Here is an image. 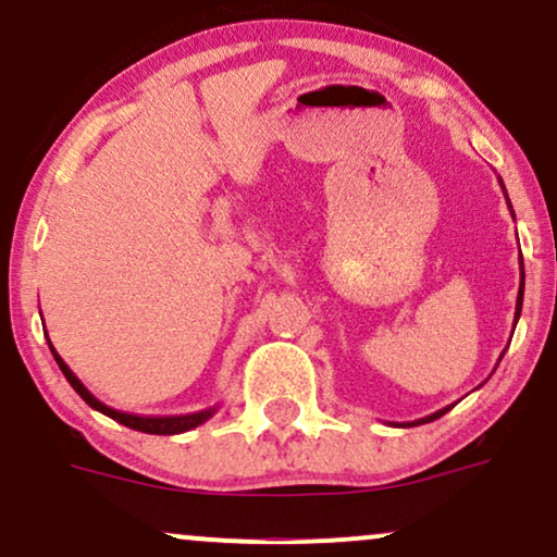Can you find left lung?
<instances>
[{
  "instance_id": "left-lung-1",
  "label": "left lung",
  "mask_w": 557,
  "mask_h": 557,
  "mask_svg": "<svg viewBox=\"0 0 557 557\" xmlns=\"http://www.w3.org/2000/svg\"><path fill=\"white\" fill-rule=\"evenodd\" d=\"M500 185H503V181H500ZM505 190V188H503ZM505 198H508V194H505ZM508 207H510V201H508ZM510 214H513V209H510ZM521 306H523V261H521V287H519V298H516V319H513V330H516V322H519V317H521ZM450 411V406L447 408H440V411H434V413H430V417H424V419H417V421H403V424H398V426H419V424H426V421H434V419H440L443 417V413H447Z\"/></svg>"
}]
</instances>
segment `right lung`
Wrapping results in <instances>:
<instances>
[{
  "label": "right lung",
  "mask_w": 557,
  "mask_h": 557,
  "mask_svg": "<svg viewBox=\"0 0 557 557\" xmlns=\"http://www.w3.org/2000/svg\"><path fill=\"white\" fill-rule=\"evenodd\" d=\"M49 343V337H47ZM49 348H52V356L57 361V367L62 369V374L67 376V382L73 385L75 393L81 395L83 400L88 403V406L94 408V411L104 413V417H110L114 421H120L123 426H131V430H138V432H146V434H183L188 430H196L198 424H203L207 419H212L216 413V406L212 408H203V411H194V413H183V417H136V413H123V411H114V408L104 406L99 398H94L91 393H88V387L83 385V382L78 380V376L73 374V369L67 367L65 361L60 359V354L54 350V345L49 343Z\"/></svg>",
  "instance_id": "right-lung-1"
}]
</instances>
